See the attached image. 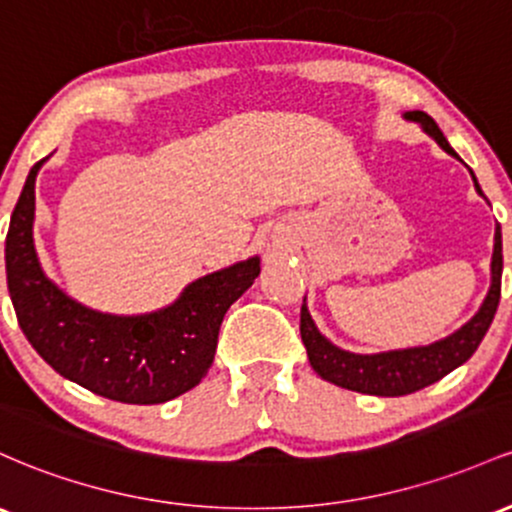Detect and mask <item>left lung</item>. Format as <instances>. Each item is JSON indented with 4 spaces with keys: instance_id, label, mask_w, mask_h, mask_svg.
I'll use <instances>...</instances> for the list:
<instances>
[{
    "instance_id": "1",
    "label": "left lung",
    "mask_w": 512,
    "mask_h": 512,
    "mask_svg": "<svg viewBox=\"0 0 512 512\" xmlns=\"http://www.w3.org/2000/svg\"><path fill=\"white\" fill-rule=\"evenodd\" d=\"M408 121H418L428 136L435 138V143L445 150L447 155L457 157L447 138L437 128V123L423 111H408ZM471 172V170H469ZM474 177V172H471ZM476 192H481L479 182L474 177ZM501 274H503V243H501V226L496 228V243H493L491 257V289H488L479 313L464 323L457 333L447 335L445 340H437L425 347H408V350H391L379 352V355H355L335 347L328 338L320 335V330L313 323L311 313L306 308V299L301 306V340L306 345L308 362L316 369L318 376H323L330 384L342 386L357 393H369V396H406V393L420 391L425 386L435 384L442 376L464 364L466 359L476 352L484 335L491 328L493 316H496L498 301H501Z\"/></svg>"
}]
</instances>
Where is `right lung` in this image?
Returning <instances> with one entry per match:
<instances>
[{"label": "right lung", "mask_w": 512, "mask_h": 512, "mask_svg": "<svg viewBox=\"0 0 512 512\" xmlns=\"http://www.w3.org/2000/svg\"><path fill=\"white\" fill-rule=\"evenodd\" d=\"M43 162L28 172L4 245L9 296L26 340L60 376L111 401L150 406L194 389L213 364L223 316L260 274V257L196 279L155 313L92 311L50 282L33 247Z\"/></svg>", "instance_id": "obj_1"}]
</instances>
